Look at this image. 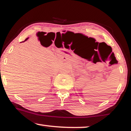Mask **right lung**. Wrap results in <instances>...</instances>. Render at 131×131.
Instances as JSON below:
<instances>
[{
	"label": "right lung",
	"mask_w": 131,
	"mask_h": 131,
	"mask_svg": "<svg viewBox=\"0 0 131 131\" xmlns=\"http://www.w3.org/2000/svg\"><path fill=\"white\" fill-rule=\"evenodd\" d=\"M28 38H26V39H25V41H26V40H27V39H28Z\"/></svg>",
	"instance_id": "add662e5"
}]
</instances>
